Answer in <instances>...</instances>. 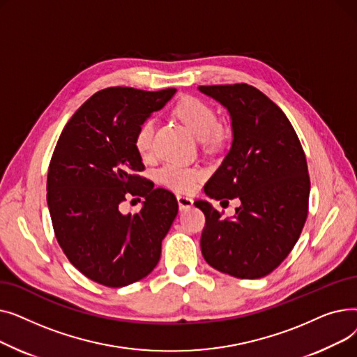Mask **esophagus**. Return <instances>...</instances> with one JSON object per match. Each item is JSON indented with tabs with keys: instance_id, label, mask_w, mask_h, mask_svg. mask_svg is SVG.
I'll use <instances>...</instances> for the list:
<instances>
[{
	"instance_id": "1",
	"label": "esophagus",
	"mask_w": 357,
	"mask_h": 357,
	"mask_svg": "<svg viewBox=\"0 0 357 357\" xmlns=\"http://www.w3.org/2000/svg\"><path fill=\"white\" fill-rule=\"evenodd\" d=\"M178 204H179V208L181 210H186V208H191L194 205V199L190 197H185V195H176Z\"/></svg>"
}]
</instances>
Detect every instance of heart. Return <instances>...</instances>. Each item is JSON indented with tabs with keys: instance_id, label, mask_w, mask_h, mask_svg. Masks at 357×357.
<instances>
[{
	"instance_id": "obj_1",
	"label": "heart",
	"mask_w": 357,
	"mask_h": 357,
	"mask_svg": "<svg viewBox=\"0 0 357 357\" xmlns=\"http://www.w3.org/2000/svg\"><path fill=\"white\" fill-rule=\"evenodd\" d=\"M176 116L188 127L199 140H210L220 131V119L214 108L197 97H186L178 102ZM156 121L152 117L144 119L136 128L135 147L146 158L153 150ZM202 178V171L197 166L178 162L165 163L158 171V179L167 188L178 192L194 191Z\"/></svg>"
}]
</instances>
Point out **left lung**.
Listing matches in <instances>:
<instances>
[{
  "label": "left lung",
  "mask_w": 357,
  "mask_h": 357,
  "mask_svg": "<svg viewBox=\"0 0 357 357\" xmlns=\"http://www.w3.org/2000/svg\"><path fill=\"white\" fill-rule=\"evenodd\" d=\"M227 109L233 142L205 185L214 199L238 198L231 218L198 199L205 215L201 252L214 269L257 279L276 269L294 249L307 220V159L284 111L248 84L198 86Z\"/></svg>",
  "instance_id": "obj_1"
}]
</instances>
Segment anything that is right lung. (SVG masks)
<instances>
[{
  "instance_id": "obj_1",
  "label": "right lung",
  "mask_w": 357,
  "mask_h": 357,
  "mask_svg": "<svg viewBox=\"0 0 357 357\" xmlns=\"http://www.w3.org/2000/svg\"><path fill=\"white\" fill-rule=\"evenodd\" d=\"M175 92L98 91L72 116L54 147L47 172L53 230L70 264L93 282L127 287L147 276L160 259L178 201L137 175L144 165L135 133ZM130 193L145 197L137 215L118 208Z\"/></svg>"
}]
</instances>
